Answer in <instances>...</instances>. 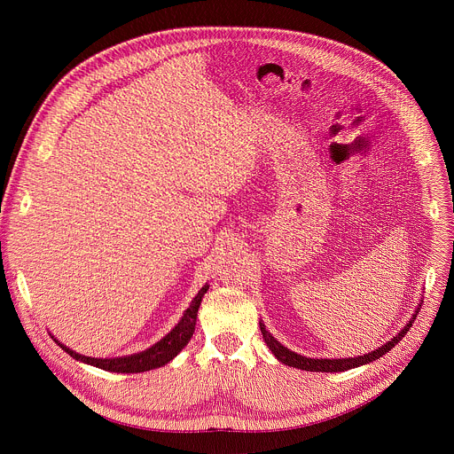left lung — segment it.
Masks as SVG:
<instances>
[{"label":"left lung","mask_w":454,"mask_h":454,"mask_svg":"<svg viewBox=\"0 0 454 454\" xmlns=\"http://www.w3.org/2000/svg\"><path fill=\"white\" fill-rule=\"evenodd\" d=\"M419 310H415L413 317L410 319L408 325L392 340L387 341L386 345H382L380 348L373 350V352H368L364 356H357V357H348V359H310V357H305V356H300L296 352H291L287 347H284L282 343H278L271 333L266 331L264 323H261V333L264 336V341L266 345L270 347V350L275 354V357L278 361H282L284 364H289V366H294V368H300V370H307V372H345V370H350V368H357L361 364H366V363H372L375 359H379L380 356H384L387 350H392L410 331V327L413 325V321L417 317Z\"/></svg>","instance_id":"8db88e82"}]
</instances>
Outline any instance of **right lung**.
Returning <instances> with one entry per match:
<instances>
[{
    "label": "right lung",
    "mask_w": 454,
    "mask_h": 454,
    "mask_svg": "<svg viewBox=\"0 0 454 454\" xmlns=\"http://www.w3.org/2000/svg\"><path fill=\"white\" fill-rule=\"evenodd\" d=\"M208 291V286L201 287V291L198 293V296L192 300L190 307L184 310L181 321L177 325L156 345H153L151 348L135 354V356H125V357H114V359H97V357H88V356H81L77 352H74L72 348L64 347L62 343H59L55 340V343L70 354L74 359L93 364L97 368L107 370V372H116V373H138V372H147L158 366L167 364L170 359H174L181 348H184V345L190 341L193 331H196V319H198V310L201 305V300L205 296V293Z\"/></svg>",
    "instance_id": "1"
}]
</instances>
